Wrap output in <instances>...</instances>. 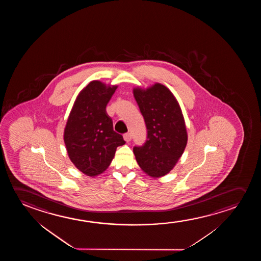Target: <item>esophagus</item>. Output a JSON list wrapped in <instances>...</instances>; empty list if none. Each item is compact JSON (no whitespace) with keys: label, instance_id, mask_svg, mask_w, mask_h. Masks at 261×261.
Listing matches in <instances>:
<instances>
[{"label":"esophagus","instance_id":"1","mask_svg":"<svg viewBox=\"0 0 261 261\" xmlns=\"http://www.w3.org/2000/svg\"><path fill=\"white\" fill-rule=\"evenodd\" d=\"M131 139H132V135L130 133H126V134L124 135V140H125L126 143H129Z\"/></svg>","mask_w":261,"mask_h":261}]
</instances>
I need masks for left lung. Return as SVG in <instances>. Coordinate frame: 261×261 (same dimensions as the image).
<instances>
[{
  "instance_id": "8db88e82",
  "label": "left lung",
  "mask_w": 261,
  "mask_h": 261,
  "mask_svg": "<svg viewBox=\"0 0 261 261\" xmlns=\"http://www.w3.org/2000/svg\"><path fill=\"white\" fill-rule=\"evenodd\" d=\"M133 92L147 128L146 142L134 147V153L142 170L158 178L171 171L186 149L184 116L173 93L161 84Z\"/></svg>"
}]
</instances>
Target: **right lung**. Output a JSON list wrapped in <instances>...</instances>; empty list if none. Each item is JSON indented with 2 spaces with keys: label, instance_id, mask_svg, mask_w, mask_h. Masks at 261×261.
<instances>
[{
  "label": "right lung",
  "instance_id": "add662e5",
  "mask_svg": "<svg viewBox=\"0 0 261 261\" xmlns=\"http://www.w3.org/2000/svg\"><path fill=\"white\" fill-rule=\"evenodd\" d=\"M118 86L92 81L79 93L64 129L68 157L75 168L89 176L107 169L123 136L113 130L106 106Z\"/></svg>",
  "mask_w": 261,
  "mask_h": 261
}]
</instances>
